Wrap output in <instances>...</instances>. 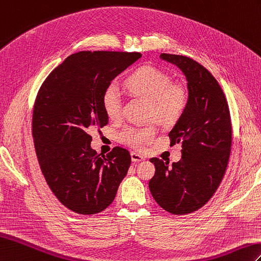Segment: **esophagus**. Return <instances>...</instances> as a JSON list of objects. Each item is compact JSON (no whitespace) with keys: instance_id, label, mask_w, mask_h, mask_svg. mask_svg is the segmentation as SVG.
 <instances>
[{"instance_id":"esophagus-1","label":"esophagus","mask_w":261,"mask_h":261,"mask_svg":"<svg viewBox=\"0 0 261 261\" xmlns=\"http://www.w3.org/2000/svg\"><path fill=\"white\" fill-rule=\"evenodd\" d=\"M131 160H132V162H140V161L144 160V158L141 154L136 153V152H131Z\"/></svg>"}]
</instances>
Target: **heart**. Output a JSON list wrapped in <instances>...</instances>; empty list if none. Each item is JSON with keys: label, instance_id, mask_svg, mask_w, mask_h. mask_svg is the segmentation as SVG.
<instances>
[{"label": "heart", "instance_id": "b5f03b06", "mask_svg": "<svg viewBox=\"0 0 261 261\" xmlns=\"http://www.w3.org/2000/svg\"><path fill=\"white\" fill-rule=\"evenodd\" d=\"M124 86L131 94L149 100L148 118L155 119L162 125L177 122L182 117L189 101V93L182 83L172 82L166 71L152 65L137 69L125 79ZM101 102L109 118H120L122 100L113 84L103 91ZM156 135L158 128L153 123L130 125L119 132V140L130 148L141 150L145 144L152 142Z\"/></svg>", "mask_w": 261, "mask_h": 261}]
</instances>
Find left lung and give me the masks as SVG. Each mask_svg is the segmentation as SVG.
Wrapping results in <instances>:
<instances>
[{
	"label": "left lung",
	"instance_id": "8db88e82",
	"mask_svg": "<svg viewBox=\"0 0 261 261\" xmlns=\"http://www.w3.org/2000/svg\"><path fill=\"white\" fill-rule=\"evenodd\" d=\"M160 58L184 72L189 101L169 133L170 145L181 143V160L169 168L168 161L150 159L155 173L149 188L161 208L182 216L202 208L220 186L231 152V119L225 93L204 66L177 54Z\"/></svg>",
	"mask_w": 261,
	"mask_h": 261
}]
</instances>
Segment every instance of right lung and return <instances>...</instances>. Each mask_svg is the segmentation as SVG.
<instances>
[{"mask_svg":"<svg viewBox=\"0 0 261 261\" xmlns=\"http://www.w3.org/2000/svg\"><path fill=\"white\" fill-rule=\"evenodd\" d=\"M141 57L117 51L71 54L36 95L32 135L41 171L53 195L75 214L94 215L109 207L128 172L129 151L116 147L101 156L91 149L88 132L108 124L103 91Z\"/></svg>","mask_w":261,"mask_h":261,"instance_id":"obj_1","label":"right lung"}]
</instances>
